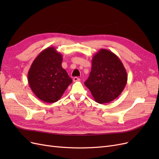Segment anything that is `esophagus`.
Listing matches in <instances>:
<instances>
[{"label":"esophagus","instance_id":"esophagus-1","mask_svg":"<svg viewBox=\"0 0 159 159\" xmlns=\"http://www.w3.org/2000/svg\"><path fill=\"white\" fill-rule=\"evenodd\" d=\"M73 80H74V81H80V79L79 78H78V77H74Z\"/></svg>","mask_w":159,"mask_h":159}]
</instances>
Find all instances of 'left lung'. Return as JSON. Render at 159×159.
Wrapping results in <instances>:
<instances>
[{"mask_svg":"<svg viewBox=\"0 0 159 159\" xmlns=\"http://www.w3.org/2000/svg\"><path fill=\"white\" fill-rule=\"evenodd\" d=\"M127 81V71L113 52L100 49L91 61L89 78L84 83L96 102L109 103L121 93Z\"/></svg>","mask_w":159,"mask_h":159,"instance_id":"8db88e82","label":"left lung"}]
</instances>
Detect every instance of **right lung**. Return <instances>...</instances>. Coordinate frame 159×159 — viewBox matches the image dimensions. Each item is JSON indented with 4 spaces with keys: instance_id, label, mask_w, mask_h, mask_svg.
I'll use <instances>...</instances> for the list:
<instances>
[{
    "instance_id": "right-lung-1",
    "label": "right lung",
    "mask_w": 159,
    "mask_h": 159,
    "mask_svg": "<svg viewBox=\"0 0 159 159\" xmlns=\"http://www.w3.org/2000/svg\"><path fill=\"white\" fill-rule=\"evenodd\" d=\"M63 56L54 47L42 50L33 61L28 73V84L36 97L46 103L58 101L72 83L61 67Z\"/></svg>"
}]
</instances>
